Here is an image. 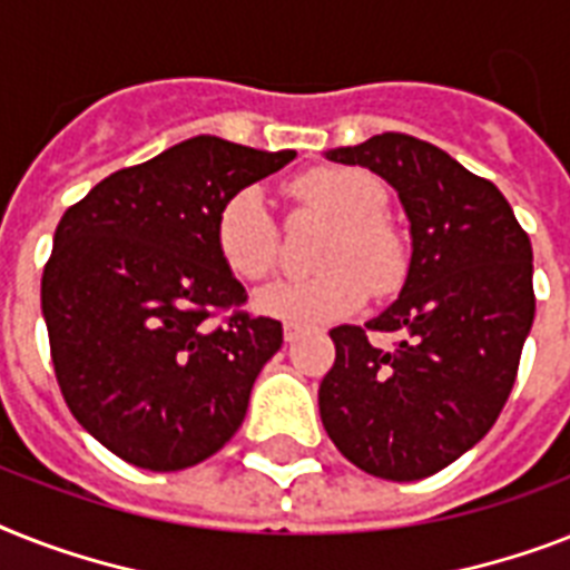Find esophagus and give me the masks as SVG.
I'll list each match as a JSON object with an SVG mask.
<instances>
[{"label":"esophagus","instance_id":"34e87169","mask_svg":"<svg viewBox=\"0 0 570 570\" xmlns=\"http://www.w3.org/2000/svg\"><path fill=\"white\" fill-rule=\"evenodd\" d=\"M298 333H301V327L293 325V322H289V325H284V340H286V342H295V340H298Z\"/></svg>","mask_w":570,"mask_h":570}]
</instances>
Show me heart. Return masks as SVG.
Masks as SVG:
<instances>
[{
  "label": "heart",
  "mask_w": 570,
  "mask_h": 570,
  "mask_svg": "<svg viewBox=\"0 0 570 570\" xmlns=\"http://www.w3.org/2000/svg\"><path fill=\"white\" fill-rule=\"evenodd\" d=\"M289 193L301 205L333 219L318 266L327 272L304 281H277L257 295L266 316L295 325H322L348 316L372 289H395L406 272L404 239L383 219L386 193L368 173L348 166H318L293 178ZM222 263L239 281H263L277 263V228L257 187H243L222 202L213 222Z\"/></svg>",
  "instance_id": "1"
}]
</instances>
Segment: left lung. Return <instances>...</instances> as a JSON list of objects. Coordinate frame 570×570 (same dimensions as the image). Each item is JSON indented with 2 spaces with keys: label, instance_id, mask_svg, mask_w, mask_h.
<instances>
[{
  "label": "left lung",
  "instance_id": "left-lung-1",
  "mask_svg": "<svg viewBox=\"0 0 570 570\" xmlns=\"http://www.w3.org/2000/svg\"><path fill=\"white\" fill-rule=\"evenodd\" d=\"M327 160L395 187L413 257L381 316L331 331L322 424L365 474L430 478L478 445L510 397L535 316L530 237L492 180L410 134H377ZM368 330L397 332L399 342L374 350Z\"/></svg>",
  "mask_w": 570,
  "mask_h": 570
}]
</instances>
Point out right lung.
Listing matches in <instances>:
<instances>
[{
	"instance_id": "obj_1",
	"label": "right lung",
	"mask_w": 570,
	"mask_h": 570,
	"mask_svg": "<svg viewBox=\"0 0 570 570\" xmlns=\"http://www.w3.org/2000/svg\"><path fill=\"white\" fill-rule=\"evenodd\" d=\"M295 157L189 137L108 175L55 230L40 301L55 377L78 424L119 460L180 471L239 430L284 327L243 313L213 243L222 202ZM216 308H234L213 326Z\"/></svg>"
}]
</instances>
